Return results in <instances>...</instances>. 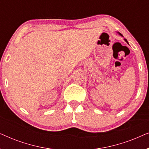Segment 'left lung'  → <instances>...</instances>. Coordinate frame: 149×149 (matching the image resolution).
Returning <instances> with one entry per match:
<instances>
[{
  "label": "left lung",
  "mask_w": 149,
  "mask_h": 149,
  "mask_svg": "<svg viewBox=\"0 0 149 149\" xmlns=\"http://www.w3.org/2000/svg\"><path fill=\"white\" fill-rule=\"evenodd\" d=\"M117 33H118V34H119L120 36H123V35H122V34H121V33H120V32H117ZM124 40H125V41L126 42H127V43L128 45H129V42H128V41H127V39H125V38H124Z\"/></svg>",
  "instance_id": "obj_1"
}]
</instances>
